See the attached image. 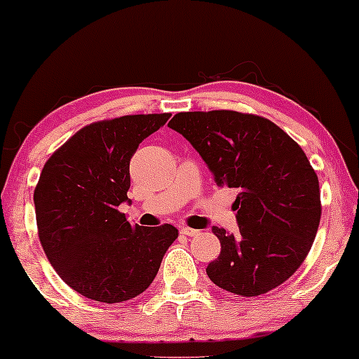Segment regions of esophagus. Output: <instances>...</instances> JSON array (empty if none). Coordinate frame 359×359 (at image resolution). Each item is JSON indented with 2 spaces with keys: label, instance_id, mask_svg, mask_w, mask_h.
Wrapping results in <instances>:
<instances>
[{
  "label": "esophagus",
  "instance_id": "obj_1",
  "mask_svg": "<svg viewBox=\"0 0 359 359\" xmlns=\"http://www.w3.org/2000/svg\"><path fill=\"white\" fill-rule=\"evenodd\" d=\"M180 233H182L184 236H197L201 231H197V229H192V228H182L180 229Z\"/></svg>",
  "mask_w": 359,
  "mask_h": 359
}]
</instances>
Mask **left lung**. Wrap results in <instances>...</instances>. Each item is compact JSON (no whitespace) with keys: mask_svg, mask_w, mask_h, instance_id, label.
<instances>
[{"mask_svg":"<svg viewBox=\"0 0 359 359\" xmlns=\"http://www.w3.org/2000/svg\"><path fill=\"white\" fill-rule=\"evenodd\" d=\"M168 126L199 151L214 182L240 191L238 233L214 226L221 253L208 277L243 297L282 285L306 259L323 211L302 148L270 119L229 109L179 113Z\"/></svg>","mask_w":359,"mask_h":359,"instance_id":"obj_1","label":"left lung"}]
</instances>
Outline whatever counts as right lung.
Segmentation results:
<instances>
[{
	"mask_svg": "<svg viewBox=\"0 0 359 359\" xmlns=\"http://www.w3.org/2000/svg\"><path fill=\"white\" fill-rule=\"evenodd\" d=\"M170 113L128 114L81 128L45 162L34 192L42 248L59 277L96 302L145 292L179 236L172 224L142 228L118 211L130 203V160Z\"/></svg>",
	"mask_w": 359,
	"mask_h": 359,
	"instance_id": "right-lung-1",
	"label": "right lung"
}]
</instances>
